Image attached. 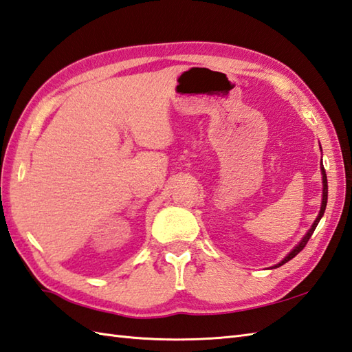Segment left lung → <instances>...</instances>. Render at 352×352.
<instances>
[{"instance_id":"1","label":"left lung","mask_w":352,"mask_h":352,"mask_svg":"<svg viewBox=\"0 0 352 352\" xmlns=\"http://www.w3.org/2000/svg\"><path fill=\"white\" fill-rule=\"evenodd\" d=\"M320 170H322V183H324V192H322V206H320V212H319V214H318V218H316V221L313 222V226H311V228L309 230V233L305 234L304 237H302V241L298 243L294 250H292V252L289 254V256H286L284 257V260H281L278 265H276L275 267H278V266H281V265H284V263H287L289 260H292L294 258L298 252H301L302 250H304V246L307 245V242H309V239L311 237V234H313V231H315V228L318 227V223H319V221H320V218H322L324 216V212H325V207H327V198H328V184H327V174H325V169H324V164H322V168H320Z\"/></svg>"}]
</instances>
